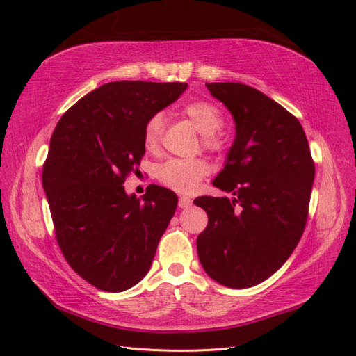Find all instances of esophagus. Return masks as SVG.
Segmentation results:
<instances>
[{
  "label": "esophagus",
  "mask_w": 356,
  "mask_h": 356,
  "mask_svg": "<svg viewBox=\"0 0 356 356\" xmlns=\"http://www.w3.org/2000/svg\"><path fill=\"white\" fill-rule=\"evenodd\" d=\"M193 205V200L190 197H185V195H182V197H179V208H190Z\"/></svg>",
  "instance_id": "esophagus-1"
}]
</instances>
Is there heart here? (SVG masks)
<instances>
[{"mask_svg": "<svg viewBox=\"0 0 356 356\" xmlns=\"http://www.w3.org/2000/svg\"><path fill=\"white\" fill-rule=\"evenodd\" d=\"M184 115L202 133L203 147L209 151L223 148V136L218 131L223 127L220 108L208 101H193L184 107ZM163 133V115L156 113L143 127V147L156 151L161 145ZM209 165L203 159H170L157 166L156 177L163 186L179 194H193L208 176Z\"/></svg>", "mask_w": 356, "mask_h": 356, "instance_id": "b5f03b06", "label": "heart"}]
</instances>
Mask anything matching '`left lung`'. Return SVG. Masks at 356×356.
Here are the masks:
<instances>
[{"mask_svg":"<svg viewBox=\"0 0 356 356\" xmlns=\"http://www.w3.org/2000/svg\"><path fill=\"white\" fill-rule=\"evenodd\" d=\"M207 87L236 120L228 161L213 182L234 199L194 200L208 214L197 254L217 283L245 289L277 272L298 245L315 163L300 120L282 105L240 82Z\"/></svg>","mask_w":356,"mask_h":356,"instance_id":"left-lung-1","label":"left lung"}]
</instances>
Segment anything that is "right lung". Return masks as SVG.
<instances>
[{
	"label": "right lung",
	"mask_w": 356,
	"mask_h": 356,
	"mask_svg": "<svg viewBox=\"0 0 356 356\" xmlns=\"http://www.w3.org/2000/svg\"><path fill=\"white\" fill-rule=\"evenodd\" d=\"M185 82L116 81L67 110L42 165L55 236L70 268L92 286L122 292L147 275L177 195L149 185L142 200L125 179L145 154L147 120L185 92Z\"/></svg>",
	"instance_id": "right-lung-1"
}]
</instances>
